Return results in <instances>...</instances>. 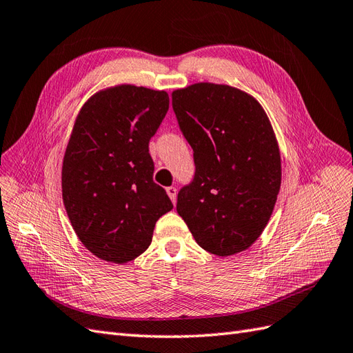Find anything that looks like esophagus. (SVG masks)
I'll use <instances>...</instances> for the list:
<instances>
[{"instance_id": "34e87169", "label": "esophagus", "mask_w": 353, "mask_h": 353, "mask_svg": "<svg viewBox=\"0 0 353 353\" xmlns=\"http://www.w3.org/2000/svg\"><path fill=\"white\" fill-rule=\"evenodd\" d=\"M166 193L170 197V201L175 203V201H176V188L175 187H168L166 188Z\"/></svg>"}]
</instances>
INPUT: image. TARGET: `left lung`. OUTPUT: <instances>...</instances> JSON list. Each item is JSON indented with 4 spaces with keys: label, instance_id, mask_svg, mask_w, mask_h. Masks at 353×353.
<instances>
[{
    "label": "left lung",
    "instance_id": "left-lung-1",
    "mask_svg": "<svg viewBox=\"0 0 353 353\" xmlns=\"http://www.w3.org/2000/svg\"><path fill=\"white\" fill-rule=\"evenodd\" d=\"M172 106L196 166L176 211L203 250L243 252L261 236L280 192L281 159L268 115L250 94L211 82L175 90Z\"/></svg>",
    "mask_w": 353,
    "mask_h": 353
}]
</instances>
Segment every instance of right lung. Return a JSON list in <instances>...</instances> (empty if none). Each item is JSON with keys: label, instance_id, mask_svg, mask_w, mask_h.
<instances>
[{"label": "right lung", "instance_id": "right-lung-1", "mask_svg": "<svg viewBox=\"0 0 353 353\" xmlns=\"http://www.w3.org/2000/svg\"><path fill=\"white\" fill-rule=\"evenodd\" d=\"M169 109L166 91L123 83L81 108L61 172L63 202L81 243L99 259L125 263L151 244L172 205L152 181L150 139Z\"/></svg>", "mask_w": 353, "mask_h": 353}]
</instances>
